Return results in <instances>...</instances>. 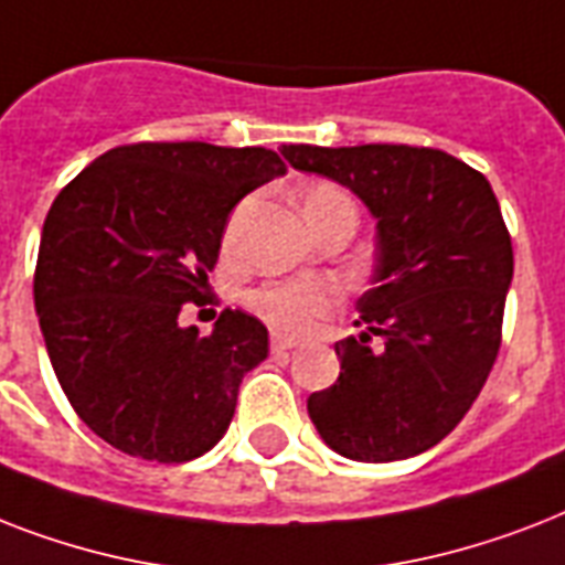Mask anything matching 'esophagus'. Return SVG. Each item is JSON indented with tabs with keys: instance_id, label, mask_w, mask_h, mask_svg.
<instances>
[{
	"instance_id": "34e87169",
	"label": "esophagus",
	"mask_w": 565,
	"mask_h": 565,
	"mask_svg": "<svg viewBox=\"0 0 565 565\" xmlns=\"http://www.w3.org/2000/svg\"><path fill=\"white\" fill-rule=\"evenodd\" d=\"M299 345V340H292V337H281V334H273V352H290V349H296Z\"/></svg>"
}]
</instances>
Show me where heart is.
I'll return each mask as SVG.
<instances>
[{
	"label": "heart",
	"mask_w": 565,
	"mask_h": 565,
	"mask_svg": "<svg viewBox=\"0 0 565 565\" xmlns=\"http://www.w3.org/2000/svg\"><path fill=\"white\" fill-rule=\"evenodd\" d=\"M352 202L334 184H313L305 193V211L310 207H326V204ZM248 308L264 319L266 326L287 337L308 334L317 326V319L337 308L340 290L334 281L305 275V278H281V281H266L248 292Z\"/></svg>",
	"instance_id": "obj_1"
}]
</instances>
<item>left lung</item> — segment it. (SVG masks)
<instances>
[{"mask_svg":"<svg viewBox=\"0 0 565 565\" xmlns=\"http://www.w3.org/2000/svg\"><path fill=\"white\" fill-rule=\"evenodd\" d=\"M281 154L352 190L377 220L372 290L354 322L363 331L334 345L340 377L310 395V422L349 460L422 455L469 413L499 354L513 281L499 199L469 163L425 146L299 143Z\"/></svg>","mask_w":565,"mask_h":565,"instance_id":"left-lung-1","label":"left lung"}]
</instances>
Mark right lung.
<instances>
[{"instance_id": "right-lung-1", "label": "right lung", "mask_w": 565, "mask_h": 565, "mask_svg": "<svg viewBox=\"0 0 565 565\" xmlns=\"http://www.w3.org/2000/svg\"><path fill=\"white\" fill-rule=\"evenodd\" d=\"M284 172L264 146L131 143L57 193L40 234L34 308L57 384L108 446L184 463L228 430L269 334L243 310H222L207 337L179 313L202 305L234 204Z\"/></svg>"}]
</instances>
